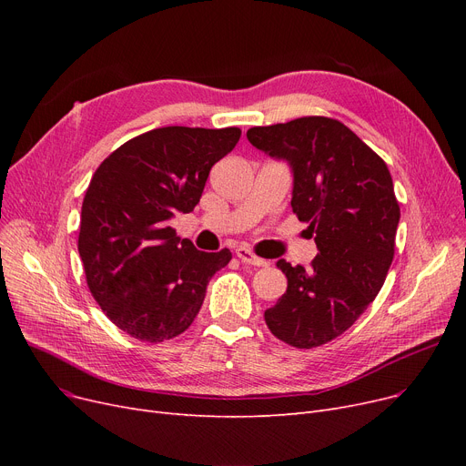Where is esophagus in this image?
I'll use <instances>...</instances> for the list:
<instances>
[{"mask_svg":"<svg viewBox=\"0 0 466 466\" xmlns=\"http://www.w3.org/2000/svg\"><path fill=\"white\" fill-rule=\"evenodd\" d=\"M236 257L241 260V262H248V264H253V266H268V262L260 257H257L249 248H238L236 249Z\"/></svg>","mask_w":466,"mask_h":466,"instance_id":"esophagus-1","label":"esophagus"}]
</instances>
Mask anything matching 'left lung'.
<instances>
[{"label":"left lung","mask_w":466,"mask_h":466,"mask_svg":"<svg viewBox=\"0 0 466 466\" xmlns=\"http://www.w3.org/2000/svg\"><path fill=\"white\" fill-rule=\"evenodd\" d=\"M248 139L289 164L292 211L319 249L309 268L278 260L287 290L264 321L292 348L323 346L344 334L383 287L400 220L393 179L370 147L334 118L255 127Z\"/></svg>","instance_id":"obj_1"}]
</instances>
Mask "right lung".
<instances>
[{
    "instance_id": "1",
    "label": "right lung",
    "mask_w": 466,
    "mask_h": 466,
    "mask_svg": "<svg viewBox=\"0 0 466 466\" xmlns=\"http://www.w3.org/2000/svg\"><path fill=\"white\" fill-rule=\"evenodd\" d=\"M239 136V128H157L120 145L92 176L79 255L92 297L132 338L158 344L185 332L209 279L230 262V249L198 251L169 220L200 202L209 169Z\"/></svg>"
}]
</instances>
